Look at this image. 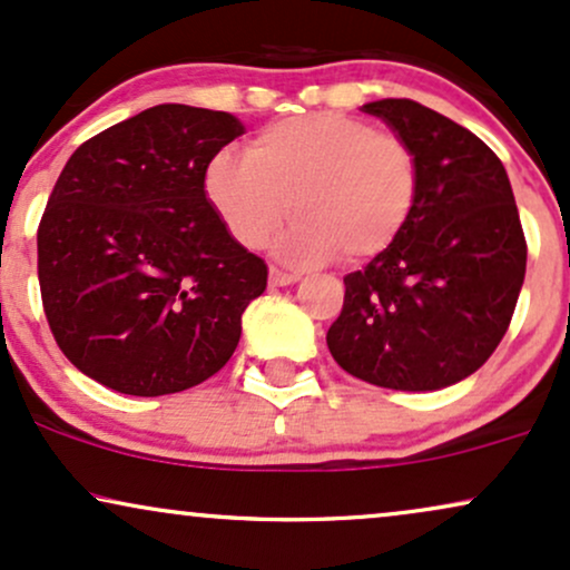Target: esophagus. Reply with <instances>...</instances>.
<instances>
[{
  "label": "esophagus",
  "instance_id": "obj_1",
  "mask_svg": "<svg viewBox=\"0 0 570 570\" xmlns=\"http://www.w3.org/2000/svg\"><path fill=\"white\" fill-rule=\"evenodd\" d=\"M297 281H299L297 273L281 271V267H271V284L273 286H292V284H297Z\"/></svg>",
  "mask_w": 570,
  "mask_h": 570
}]
</instances>
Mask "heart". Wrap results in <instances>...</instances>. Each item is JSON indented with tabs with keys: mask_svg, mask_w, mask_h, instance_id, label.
<instances>
[{
	"mask_svg": "<svg viewBox=\"0 0 570 570\" xmlns=\"http://www.w3.org/2000/svg\"><path fill=\"white\" fill-rule=\"evenodd\" d=\"M204 194L242 246L263 244L286 212L297 219L276 242L292 263H366L390 249L420 196V159L403 137L345 114L276 121L249 150L223 148L204 169Z\"/></svg>",
	"mask_w": 570,
	"mask_h": 570,
	"instance_id": "1",
	"label": "heart"
}]
</instances>
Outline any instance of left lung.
Wrapping results in <instances>:
<instances>
[{"label": "left lung", "instance_id": "left-lung-1", "mask_svg": "<svg viewBox=\"0 0 570 570\" xmlns=\"http://www.w3.org/2000/svg\"><path fill=\"white\" fill-rule=\"evenodd\" d=\"M420 159L406 228L345 276L326 334L347 374L390 390H441L502 342L525 278V238L504 164L481 137L409 98L363 106Z\"/></svg>", "mask_w": 570, "mask_h": 570}]
</instances>
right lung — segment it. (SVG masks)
<instances>
[{
    "mask_svg": "<svg viewBox=\"0 0 570 570\" xmlns=\"http://www.w3.org/2000/svg\"><path fill=\"white\" fill-rule=\"evenodd\" d=\"M244 135L233 114L164 102L73 150L39 223L55 342L125 395L202 385L230 361L267 265L225 230L204 169Z\"/></svg>",
    "mask_w": 570,
    "mask_h": 570,
    "instance_id": "obj_1",
    "label": "right lung"
}]
</instances>
